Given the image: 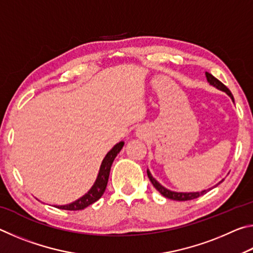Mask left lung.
<instances>
[{"label": "left lung", "instance_id": "obj_1", "mask_svg": "<svg viewBox=\"0 0 253 253\" xmlns=\"http://www.w3.org/2000/svg\"><path fill=\"white\" fill-rule=\"evenodd\" d=\"M205 76H207V80H208V83L210 84L213 85V87H215L216 89H219V90H221V91H224L226 95H228L231 98V99H232V101L234 102V98L232 96V93H231V91L229 90V89L226 88L225 85L222 84L220 80H217L215 77H213L211 74H209V72H205ZM147 175H148L149 181L152 182L154 187H155L156 190L160 192V193L163 196H165V198L170 199V200H174V201H188V200L196 199V198H199V196H202L205 193H208L209 191H211L212 188L216 187L220 183H222V181H224V178H223V179H222V181H220L219 183L215 184V185H214V186L208 188V190L201 191V192H174V191L169 190V188L164 187L161 183H158L156 179L152 176V174H151V172H149L148 169H147Z\"/></svg>", "mask_w": 253, "mask_h": 253}]
</instances>
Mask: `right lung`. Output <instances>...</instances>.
<instances>
[{"label":"right lung","mask_w":253,"mask_h":253,"mask_svg":"<svg viewBox=\"0 0 253 253\" xmlns=\"http://www.w3.org/2000/svg\"><path fill=\"white\" fill-rule=\"evenodd\" d=\"M124 144H125L124 142L117 143L108 153H107V155L105 156V158L101 162L99 173H98L96 181H95V183H93V185L91 186L90 190L87 192V193L70 204L54 205V207L58 209H61V210L78 211V210L85 209L90 204L95 203L96 201L99 200L102 196V194H104L106 186H107V183H108L110 168H111V165H113V162L115 160V157L118 155V153L122 151Z\"/></svg>","instance_id":"right-lung-1"}]
</instances>
